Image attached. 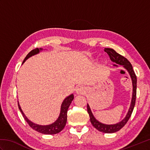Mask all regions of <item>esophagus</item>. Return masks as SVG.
Masks as SVG:
<instances>
[{
    "mask_svg": "<svg viewBox=\"0 0 150 150\" xmlns=\"http://www.w3.org/2000/svg\"><path fill=\"white\" fill-rule=\"evenodd\" d=\"M85 92H86V89H85L84 87L82 86H79V87L76 88L75 93L78 94V95L84 94Z\"/></svg>",
    "mask_w": 150,
    "mask_h": 150,
    "instance_id": "obj_1",
    "label": "esophagus"
}]
</instances>
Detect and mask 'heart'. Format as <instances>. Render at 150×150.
I'll return each mask as SVG.
<instances>
[{"label":"heart","mask_w":150,"mask_h":150,"mask_svg":"<svg viewBox=\"0 0 150 150\" xmlns=\"http://www.w3.org/2000/svg\"><path fill=\"white\" fill-rule=\"evenodd\" d=\"M105 63H106V62H104V64H105Z\"/></svg>","instance_id":"obj_1"}]
</instances>
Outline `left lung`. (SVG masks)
<instances>
[{"instance_id":"1","label":"left lung","mask_w":150,"mask_h":150,"mask_svg":"<svg viewBox=\"0 0 150 150\" xmlns=\"http://www.w3.org/2000/svg\"><path fill=\"white\" fill-rule=\"evenodd\" d=\"M104 52H106L108 55L110 56V58L111 61L117 64L122 66L124 68H125L129 74L130 75V77L132 79V85H133V93H132V102L129 108V110L128 111V113L126 114V117L124 118V119L120 121V122H118L115 124H103L95 119L94 117L93 113H92L91 109L90 108L89 104H87V110L88 113L90 117V121L92 125H93L95 128L99 132L106 133H112L117 132L120 130L122 127L128 122L129 119L132 115V113L133 112V108H134L135 104V100H136V93H137V77L136 75L133 71V67L131 64V63L129 62V60L126 59L125 57L120 55V54L117 53L115 51L111 48H105ZM115 66H118L116 64H114Z\"/></svg>"}]
</instances>
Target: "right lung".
<instances>
[{
  "instance_id": "1",
  "label": "right lung",
  "mask_w": 150,
  "mask_h": 150,
  "mask_svg": "<svg viewBox=\"0 0 150 150\" xmlns=\"http://www.w3.org/2000/svg\"><path fill=\"white\" fill-rule=\"evenodd\" d=\"M41 50H42V48H40V49L35 48L33 50H31V52L28 54L27 56L25 57V59L22 64H23L28 58H30V57H31V56L39 53ZM73 98H74V96H73V94H71L69 95L68 97H67L64 100V101L62 102V103L61 104L60 113L58 119H57V120L55 122L49 124V125H46V126L39 125V124H35L31 122V121H30L28 119V118L26 117V115H24V113H23V111H22L20 105L18 104V106L19 110H20L22 115H23L24 119L26 120V121L28 122V124H29L31 128L35 129V131L38 132L42 133V134L53 135V134H56V133H58L60 132H61L64 129V128L65 127L66 121H67V111H68V108L69 107L70 104L71 103L72 100H73Z\"/></svg>"
}]
</instances>
